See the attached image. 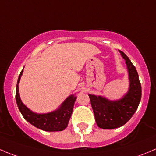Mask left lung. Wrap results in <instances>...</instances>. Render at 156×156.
I'll return each mask as SVG.
<instances>
[{
  "label": "left lung",
  "mask_w": 156,
  "mask_h": 156,
  "mask_svg": "<svg viewBox=\"0 0 156 156\" xmlns=\"http://www.w3.org/2000/svg\"><path fill=\"white\" fill-rule=\"evenodd\" d=\"M126 60L129 73V90L116 100H110L105 96L88 94L94 112L96 122L99 128L112 129L123 126L136 112L142 96V88L136 67L129 57L119 50Z\"/></svg>",
  "instance_id": "8db88e82"
}]
</instances>
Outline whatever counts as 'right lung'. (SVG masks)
I'll return each mask as SVG.
<instances>
[{
	"label": "right lung",
	"instance_id": "add662e5",
	"mask_svg": "<svg viewBox=\"0 0 156 156\" xmlns=\"http://www.w3.org/2000/svg\"><path fill=\"white\" fill-rule=\"evenodd\" d=\"M23 69L19 75L18 80H17L16 102H17L19 110L23 115V118L31 125L44 131L57 132L64 130L67 126L69 119L72 115L74 103L76 99V96L73 94L69 96L56 110L52 111V112H47V113H37V112H33L23 104L20 99V93H19L18 85L22 74H23Z\"/></svg>",
	"mask_w": 156,
	"mask_h": 156
}]
</instances>
